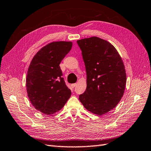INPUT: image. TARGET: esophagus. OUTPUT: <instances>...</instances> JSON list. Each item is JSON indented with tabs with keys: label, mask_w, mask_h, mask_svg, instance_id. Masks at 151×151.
<instances>
[{
	"label": "esophagus",
	"mask_w": 151,
	"mask_h": 151,
	"mask_svg": "<svg viewBox=\"0 0 151 151\" xmlns=\"http://www.w3.org/2000/svg\"><path fill=\"white\" fill-rule=\"evenodd\" d=\"M76 85V83H73V84H71V87H72V88H74Z\"/></svg>",
	"instance_id": "34e87169"
}]
</instances>
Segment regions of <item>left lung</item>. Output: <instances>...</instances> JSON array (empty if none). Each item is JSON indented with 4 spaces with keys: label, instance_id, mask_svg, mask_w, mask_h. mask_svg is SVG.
Returning <instances> with one entry per match:
<instances>
[{
    "label": "left lung",
    "instance_id": "left-lung-1",
    "mask_svg": "<svg viewBox=\"0 0 151 151\" xmlns=\"http://www.w3.org/2000/svg\"><path fill=\"white\" fill-rule=\"evenodd\" d=\"M87 72V88L79 100L98 116L114 109L122 98L127 75L123 60L111 43L97 37L77 40Z\"/></svg>",
    "mask_w": 151,
    "mask_h": 151
}]
</instances>
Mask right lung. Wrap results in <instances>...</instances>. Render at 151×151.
<instances>
[{
  "label": "right lung",
  "instance_id": "right-lung-1",
  "mask_svg": "<svg viewBox=\"0 0 151 151\" xmlns=\"http://www.w3.org/2000/svg\"><path fill=\"white\" fill-rule=\"evenodd\" d=\"M71 42H52L43 47L29 64L26 87L29 101L47 115L61 110L71 92L64 82L59 64L72 47Z\"/></svg>",
  "mask_w": 151,
  "mask_h": 151
}]
</instances>
